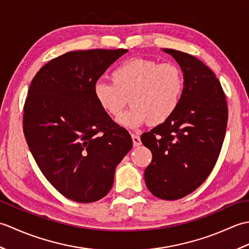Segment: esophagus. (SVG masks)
<instances>
[{
  "mask_svg": "<svg viewBox=\"0 0 249 249\" xmlns=\"http://www.w3.org/2000/svg\"><path fill=\"white\" fill-rule=\"evenodd\" d=\"M131 138H133L134 146H139V145H141V139H140V136H139V135L133 134V135H131Z\"/></svg>",
  "mask_w": 249,
  "mask_h": 249,
  "instance_id": "obj_1",
  "label": "esophagus"
}]
</instances>
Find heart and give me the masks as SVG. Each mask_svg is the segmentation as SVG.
<instances>
[{"label":"heart","mask_w":249,"mask_h":249,"mask_svg":"<svg viewBox=\"0 0 249 249\" xmlns=\"http://www.w3.org/2000/svg\"><path fill=\"white\" fill-rule=\"evenodd\" d=\"M112 82L98 81L93 92L98 106L112 118H118L124 107L131 106L118 122L128 128L145 122L160 125L173 115L184 93V76L173 63H160L133 57L122 62L110 75Z\"/></svg>","instance_id":"obj_1"}]
</instances>
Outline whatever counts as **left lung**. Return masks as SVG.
I'll list each match as a JSON object with an SVG mask.
<instances>
[{"instance_id": "1", "label": "left lung", "mask_w": 249, "mask_h": 249, "mask_svg": "<svg viewBox=\"0 0 249 249\" xmlns=\"http://www.w3.org/2000/svg\"><path fill=\"white\" fill-rule=\"evenodd\" d=\"M162 50L181 66L185 87L171 118L141 136L153 155L144 178L157 198L178 200L212 172L225 139L228 107L219 80L204 63L182 51Z\"/></svg>"}]
</instances>
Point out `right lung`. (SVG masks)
Instances as JSON below:
<instances>
[{"label":"right lung","mask_w":249,"mask_h":249,"mask_svg":"<svg viewBox=\"0 0 249 249\" xmlns=\"http://www.w3.org/2000/svg\"><path fill=\"white\" fill-rule=\"evenodd\" d=\"M128 50L71 51L36 73L23 108L26 143L45 178L80 203L104 198L114 171L133 147L127 130L99 107L93 89Z\"/></svg>","instance_id":"obj_1"}]
</instances>
